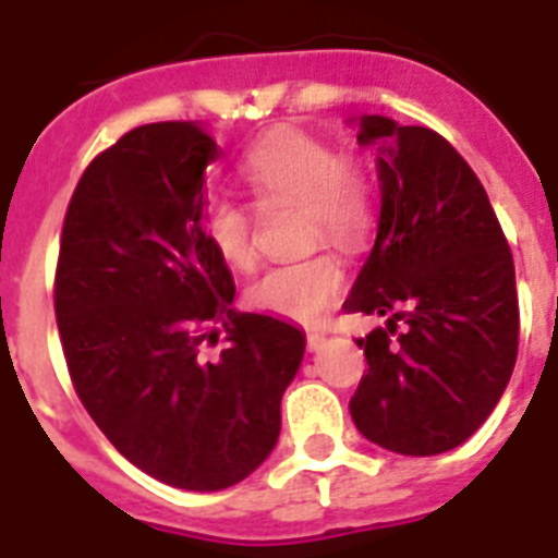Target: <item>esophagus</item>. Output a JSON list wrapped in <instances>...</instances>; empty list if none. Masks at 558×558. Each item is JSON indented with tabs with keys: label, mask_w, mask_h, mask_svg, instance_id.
<instances>
[{
	"label": "esophagus",
	"mask_w": 558,
	"mask_h": 558,
	"mask_svg": "<svg viewBox=\"0 0 558 558\" xmlns=\"http://www.w3.org/2000/svg\"><path fill=\"white\" fill-rule=\"evenodd\" d=\"M324 340H327V335H324V332H315V329H313V332H307V349H310V352H318V349L324 347Z\"/></svg>",
	"instance_id": "34e87169"
}]
</instances>
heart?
Listing matches in <instances>:
<instances>
[{
	"label": "heart",
	"mask_w": 558,
	"mask_h": 558,
	"mask_svg": "<svg viewBox=\"0 0 558 558\" xmlns=\"http://www.w3.org/2000/svg\"><path fill=\"white\" fill-rule=\"evenodd\" d=\"M240 179L256 206L299 204L307 245L329 243L357 251L377 220V181L360 153H338L322 136L276 128L254 142L240 161ZM201 231L215 254L234 270L256 265L254 218L234 201L209 195L201 206ZM347 288V268L329 251L302 263L276 265L245 290V302L284 322L324 318Z\"/></svg>",
	"instance_id": "obj_1"
}]
</instances>
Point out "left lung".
I'll return each instance as SVG.
<instances>
[{
	"instance_id": "left-lung-1",
	"label": "left lung",
	"mask_w": 558,
	"mask_h": 558,
	"mask_svg": "<svg viewBox=\"0 0 558 558\" xmlns=\"http://www.w3.org/2000/svg\"><path fill=\"white\" fill-rule=\"evenodd\" d=\"M377 145V240L347 313L388 315L357 340L368 363L349 399L368 441L438 456L489 418L520 347L514 259L472 167L430 128L360 117ZM403 329L396 332L398 322Z\"/></svg>"
}]
</instances>
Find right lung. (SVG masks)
<instances>
[{
    "label": "right lung",
    "instance_id": "add662e5",
    "mask_svg": "<svg viewBox=\"0 0 558 558\" xmlns=\"http://www.w3.org/2000/svg\"><path fill=\"white\" fill-rule=\"evenodd\" d=\"M218 142L150 122L92 159L61 231L56 318L88 416L133 466L190 492L234 486L270 456L304 335L234 313V279L201 231ZM225 349L209 359L214 324Z\"/></svg>",
    "mask_w": 558,
    "mask_h": 558
}]
</instances>
